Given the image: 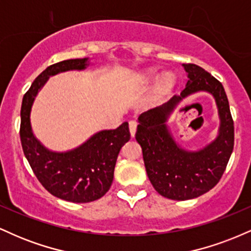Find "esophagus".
<instances>
[{
	"mask_svg": "<svg viewBox=\"0 0 251 251\" xmlns=\"http://www.w3.org/2000/svg\"><path fill=\"white\" fill-rule=\"evenodd\" d=\"M128 127H129V133H131V137H134L135 131H137V122H135V120H131V122L128 123Z\"/></svg>",
	"mask_w": 251,
	"mask_h": 251,
	"instance_id": "34e87169",
	"label": "esophagus"
}]
</instances>
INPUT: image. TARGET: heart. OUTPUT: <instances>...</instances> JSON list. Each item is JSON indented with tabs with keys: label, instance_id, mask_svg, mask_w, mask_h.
Returning <instances> with one entry per match:
<instances>
[{
	"label": "heart",
	"instance_id": "1",
	"mask_svg": "<svg viewBox=\"0 0 251 251\" xmlns=\"http://www.w3.org/2000/svg\"><path fill=\"white\" fill-rule=\"evenodd\" d=\"M155 72L153 70L143 71L142 73L138 74V80L142 83H149L154 79ZM176 75L171 72H166L158 77L154 85V96L155 97H164L169 94L176 86Z\"/></svg>",
	"mask_w": 251,
	"mask_h": 251
}]
</instances>
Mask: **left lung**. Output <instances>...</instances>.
<instances>
[{
	"label": "left lung",
	"instance_id": "left-lung-1",
	"mask_svg": "<svg viewBox=\"0 0 251 251\" xmlns=\"http://www.w3.org/2000/svg\"><path fill=\"white\" fill-rule=\"evenodd\" d=\"M183 67L189 80L180 96L140 114L135 133L150 181L158 194L175 201L192 200L214 188L234 150V120L223 85L200 66L183 63ZM197 91H208L215 98L220 129L215 140L205 148L186 151L175 143L167 120L186 96Z\"/></svg>",
	"mask_w": 251,
	"mask_h": 251
}]
</instances>
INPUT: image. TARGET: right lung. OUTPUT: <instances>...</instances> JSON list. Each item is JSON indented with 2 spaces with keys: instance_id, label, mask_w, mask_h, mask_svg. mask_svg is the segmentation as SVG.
Here are the masks:
<instances>
[{
  "instance_id": "1",
  "label": "right lung",
  "mask_w": 251,
  "mask_h": 251,
  "mask_svg": "<svg viewBox=\"0 0 251 251\" xmlns=\"http://www.w3.org/2000/svg\"><path fill=\"white\" fill-rule=\"evenodd\" d=\"M87 66L88 57H83L65 60L47 67L31 83L21 106L20 138L31 170L48 192L73 203L99 200L111 188L118 154L131 137L128 123H123L116 129L97 132L71 151L55 152L45 148L34 135L30 112L35 97L50 76L67 71H83Z\"/></svg>"
}]
</instances>
